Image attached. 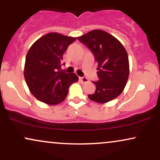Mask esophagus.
<instances>
[{
  "mask_svg": "<svg viewBox=\"0 0 160 160\" xmlns=\"http://www.w3.org/2000/svg\"><path fill=\"white\" fill-rule=\"evenodd\" d=\"M80 80H81L82 82H86L89 81V80H88L86 77H81V78H80Z\"/></svg>",
  "mask_w": 160,
  "mask_h": 160,
  "instance_id": "1",
  "label": "esophagus"
}]
</instances>
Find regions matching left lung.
<instances>
[{"mask_svg": "<svg viewBox=\"0 0 160 160\" xmlns=\"http://www.w3.org/2000/svg\"><path fill=\"white\" fill-rule=\"evenodd\" d=\"M78 39L90 49L98 63L99 80L92 82L96 89L88 97L98 103L113 100L122 93L127 82V52L117 38L102 30H93Z\"/></svg>", "mask_w": 160, "mask_h": 160, "instance_id": "8db88e82", "label": "left lung"}]
</instances>
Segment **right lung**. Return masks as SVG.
<instances>
[{
  "label": "right lung",
  "mask_w": 160,
  "mask_h": 160,
  "mask_svg": "<svg viewBox=\"0 0 160 160\" xmlns=\"http://www.w3.org/2000/svg\"><path fill=\"white\" fill-rule=\"evenodd\" d=\"M76 39L49 33L29 49L24 76L29 90L40 102L51 105L61 103L68 95L69 86L78 81L76 74L61 70L64 52Z\"/></svg>",
  "instance_id": "right-lung-1"
}]
</instances>
